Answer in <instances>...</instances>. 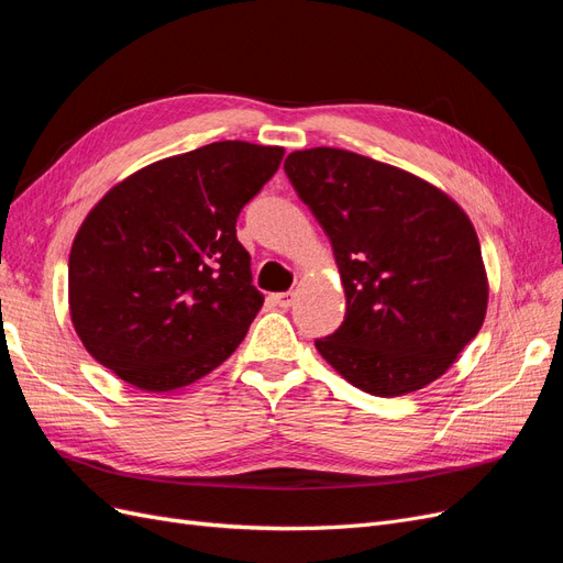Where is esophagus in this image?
Returning <instances> with one entry per match:
<instances>
[{"label":"esophagus","instance_id":"34e87169","mask_svg":"<svg viewBox=\"0 0 563 563\" xmlns=\"http://www.w3.org/2000/svg\"><path fill=\"white\" fill-rule=\"evenodd\" d=\"M271 301L280 308H289L295 303V292H278V295H271Z\"/></svg>","mask_w":563,"mask_h":563}]
</instances>
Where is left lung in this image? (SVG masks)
Listing matches in <instances>:
<instances>
[{"instance_id": "8db88e82", "label": "left lung", "mask_w": 563, "mask_h": 563, "mask_svg": "<svg viewBox=\"0 0 563 563\" xmlns=\"http://www.w3.org/2000/svg\"><path fill=\"white\" fill-rule=\"evenodd\" d=\"M285 175L328 233L346 292L339 330L316 339L320 355L378 397L442 376L486 316L467 214L421 177L346 150L292 152Z\"/></svg>"}]
</instances>
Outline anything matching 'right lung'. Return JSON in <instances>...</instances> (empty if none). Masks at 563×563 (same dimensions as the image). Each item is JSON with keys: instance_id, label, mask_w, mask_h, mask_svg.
<instances>
[{"instance_id": "obj_1", "label": "right lung", "mask_w": 563, "mask_h": 563, "mask_svg": "<svg viewBox=\"0 0 563 563\" xmlns=\"http://www.w3.org/2000/svg\"><path fill=\"white\" fill-rule=\"evenodd\" d=\"M283 154L212 142L137 170L88 212L69 252V316L102 367L168 393L239 349L264 295L235 220Z\"/></svg>"}]
</instances>
